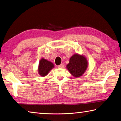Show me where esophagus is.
<instances>
[{
    "mask_svg": "<svg viewBox=\"0 0 121 121\" xmlns=\"http://www.w3.org/2000/svg\"><path fill=\"white\" fill-rule=\"evenodd\" d=\"M63 67H64V65H63V63H61V65H59L58 66V67L59 68H63Z\"/></svg>",
    "mask_w": 121,
    "mask_h": 121,
    "instance_id": "esophagus-1",
    "label": "esophagus"
}]
</instances>
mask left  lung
Masks as SVG:
<instances>
[{"mask_svg": "<svg viewBox=\"0 0 121 121\" xmlns=\"http://www.w3.org/2000/svg\"><path fill=\"white\" fill-rule=\"evenodd\" d=\"M88 66L86 58L78 54H74L70 59L67 68L74 77H79L86 71Z\"/></svg>", "mask_w": 121, "mask_h": 121, "instance_id": "1", "label": "left lung"}]
</instances>
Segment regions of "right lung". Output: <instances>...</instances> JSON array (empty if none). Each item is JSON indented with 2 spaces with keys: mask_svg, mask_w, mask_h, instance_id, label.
Segmentation results:
<instances>
[{
  "mask_svg": "<svg viewBox=\"0 0 121 121\" xmlns=\"http://www.w3.org/2000/svg\"><path fill=\"white\" fill-rule=\"evenodd\" d=\"M53 68H54L53 63L46 59L42 58L39 62L38 68L39 73L40 76L44 77L47 75Z\"/></svg>",
  "mask_w": 121,
  "mask_h": 121,
  "instance_id": "add662e5",
  "label": "right lung"
}]
</instances>
